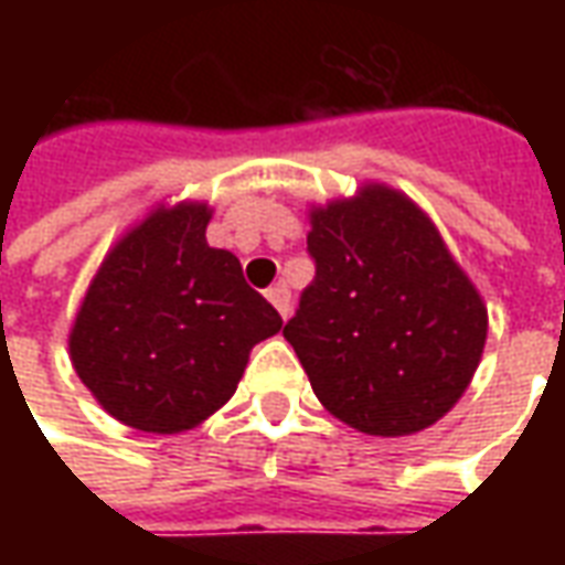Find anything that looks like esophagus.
<instances>
[{"label":"esophagus","mask_w":565,"mask_h":565,"mask_svg":"<svg viewBox=\"0 0 565 565\" xmlns=\"http://www.w3.org/2000/svg\"><path fill=\"white\" fill-rule=\"evenodd\" d=\"M266 296H269V302L278 308V315H281L284 320L290 318V290H287V284H275V287L266 290Z\"/></svg>","instance_id":"obj_1"}]
</instances>
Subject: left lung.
Returning a JSON list of instances; mask_svg holds the SVG:
<instances>
[{
    "mask_svg": "<svg viewBox=\"0 0 565 565\" xmlns=\"http://www.w3.org/2000/svg\"><path fill=\"white\" fill-rule=\"evenodd\" d=\"M315 281L284 327L320 405L366 436H412L457 405L487 306L415 199L366 181L308 211Z\"/></svg>",
    "mask_w": 565,
    "mask_h": 565,
    "instance_id": "1",
    "label": "left lung"
}]
</instances>
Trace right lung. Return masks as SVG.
I'll return each instance as SVG.
<instances>
[{"instance_id": "1", "label": "right lung", "mask_w": 565, "mask_h": 565, "mask_svg": "<svg viewBox=\"0 0 565 565\" xmlns=\"http://www.w3.org/2000/svg\"><path fill=\"white\" fill-rule=\"evenodd\" d=\"M209 202H162L108 247L68 332V356L108 415L174 436L209 420L281 315L205 238Z\"/></svg>"}]
</instances>
